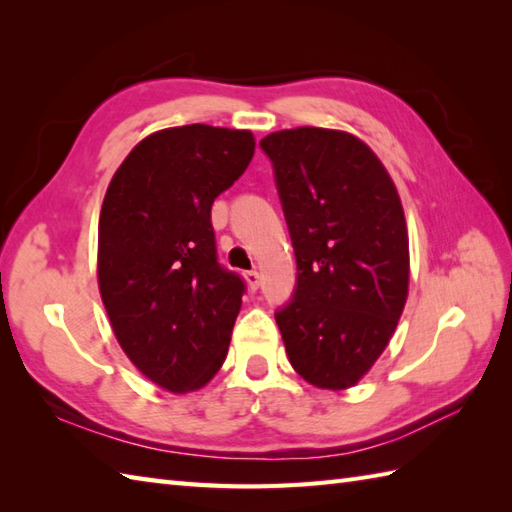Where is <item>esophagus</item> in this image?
Listing matches in <instances>:
<instances>
[{
  "instance_id": "34e87169",
  "label": "esophagus",
  "mask_w": 512,
  "mask_h": 512,
  "mask_svg": "<svg viewBox=\"0 0 512 512\" xmlns=\"http://www.w3.org/2000/svg\"><path fill=\"white\" fill-rule=\"evenodd\" d=\"M244 279H246V286L250 290L259 288V273H257V270H248V273H244Z\"/></svg>"
}]
</instances>
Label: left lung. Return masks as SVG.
<instances>
[{"mask_svg":"<svg viewBox=\"0 0 512 512\" xmlns=\"http://www.w3.org/2000/svg\"><path fill=\"white\" fill-rule=\"evenodd\" d=\"M297 257L275 319L295 372L350 389L396 332L409 295V235L394 180L361 138L295 127L262 138Z\"/></svg>","mask_w":512,"mask_h":512,"instance_id":"left-lung-1","label":"left lung"}]
</instances>
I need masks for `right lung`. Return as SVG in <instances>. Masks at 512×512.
<instances>
[{"mask_svg": "<svg viewBox=\"0 0 512 512\" xmlns=\"http://www.w3.org/2000/svg\"><path fill=\"white\" fill-rule=\"evenodd\" d=\"M255 154L248 129L167 127L129 151L99 217V290L118 345L151 383L189 394L220 372L244 284L215 257L213 200Z\"/></svg>", "mask_w": 512, "mask_h": 512, "instance_id": "obj_1", "label": "right lung"}]
</instances>
